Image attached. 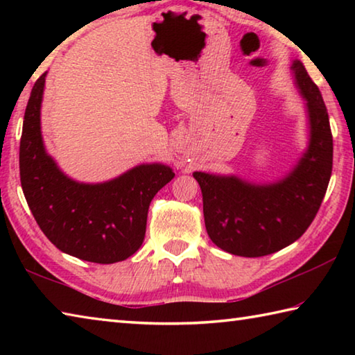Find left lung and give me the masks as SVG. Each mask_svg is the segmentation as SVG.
Here are the masks:
<instances>
[{"instance_id": "8db88e82", "label": "left lung", "mask_w": 355, "mask_h": 355, "mask_svg": "<svg viewBox=\"0 0 355 355\" xmlns=\"http://www.w3.org/2000/svg\"><path fill=\"white\" fill-rule=\"evenodd\" d=\"M291 70L309 114V147L279 182L254 184L235 175L194 172L203 197L208 236L228 254L263 257L304 235L332 175L334 141L322 95L300 61Z\"/></svg>"}]
</instances>
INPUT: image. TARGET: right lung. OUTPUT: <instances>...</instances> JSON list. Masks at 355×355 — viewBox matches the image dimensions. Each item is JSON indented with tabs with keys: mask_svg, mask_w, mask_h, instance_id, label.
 <instances>
[{
	"mask_svg": "<svg viewBox=\"0 0 355 355\" xmlns=\"http://www.w3.org/2000/svg\"><path fill=\"white\" fill-rule=\"evenodd\" d=\"M45 76L35 81L20 139V182L28 207L45 236L80 260H127L146 236L150 202L175 177L169 166L141 164L105 183H80L46 153L40 131Z\"/></svg>",
	"mask_w": 355,
	"mask_h": 355,
	"instance_id": "obj_1",
	"label": "right lung"
}]
</instances>
